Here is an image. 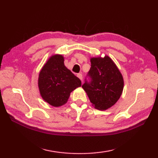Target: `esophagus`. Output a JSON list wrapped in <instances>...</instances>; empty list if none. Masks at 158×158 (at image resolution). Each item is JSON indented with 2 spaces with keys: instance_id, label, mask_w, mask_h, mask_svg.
I'll list each match as a JSON object with an SVG mask.
<instances>
[{
  "instance_id": "34e87169",
  "label": "esophagus",
  "mask_w": 158,
  "mask_h": 158,
  "mask_svg": "<svg viewBox=\"0 0 158 158\" xmlns=\"http://www.w3.org/2000/svg\"><path fill=\"white\" fill-rule=\"evenodd\" d=\"M77 77H78V78L80 79V80H82V78H83V76L81 73H79L78 75H77Z\"/></svg>"
}]
</instances>
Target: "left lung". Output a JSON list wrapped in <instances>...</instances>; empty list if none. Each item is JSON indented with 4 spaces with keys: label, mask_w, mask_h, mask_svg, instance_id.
<instances>
[{
    "label": "left lung",
    "mask_w": 158,
    "mask_h": 158,
    "mask_svg": "<svg viewBox=\"0 0 158 158\" xmlns=\"http://www.w3.org/2000/svg\"><path fill=\"white\" fill-rule=\"evenodd\" d=\"M89 75L91 82L82 85L95 109L105 110L113 106L122 95L124 81L122 74L108 56L90 58Z\"/></svg>",
    "instance_id": "1"
}]
</instances>
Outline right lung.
<instances>
[{
    "instance_id": "add662e5",
    "label": "right lung",
    "mask_w": 158,
    "mask_h": 158,
    "mask_svg": "<svg viewBox=\"0 0 158 158\" xmlns=\"http://www.w3.org/2000/svg\"><path fill=\"white\" fill-rule=\"evenodd\" d=\"M61 54L50 56L40 70L38 87L45 102L54 107L68 101L70 93L81 86V81L64 65Z\"/></svg>"
}]
</instances>
